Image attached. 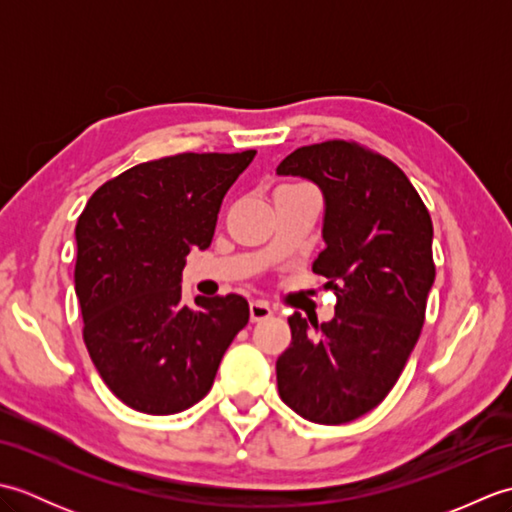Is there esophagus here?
Instances as JSON below:
<instances>
[{
    "instance_id": "esophagus-1",
    "label": "esophagus",
    "mask_w": 512,
    "mask_h": 512,
    "mask_svg": "<svg viewBox=\"0 0 512 512\" xmlns=\"http://www.w3.org/2000/svg\"><path fill=\"white\" fill-rule=\"evenodd\" d=\"M270 314H273V308L268 306L266 301H262V299H257V301H250V321H264V319H268Z\"/></svg>"
}]
</instances>
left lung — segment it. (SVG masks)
I'll use <instances>...</instances> for the list:
<instances>
[{
  "label": "left lung",
  "instance_id": "8db88e82",
  "mask_svg": "<svg viewBox=\"0 0 512 512\" xmlns=\"http://www.w3.org/2000/svg\"><path fill=\"white\" fill-rule=\"evenodd\" d=\"M277 173L323 193L325 248L312 270L336 295L332 321L288 319L279 396L310 422H352L383 402L418 343L436 279L431 215L400 167L347 140L299 147Z\"/></svg>",
  "mask_w": 512,
  "mask_h": 512
}]
</instances>
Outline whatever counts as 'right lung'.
Wrapping results in <instances>:
<instances>
[{
	"mask_svg": "<svg viewBox=\"0 0 512 512\" xmlns=\"http://www.w3.org/2000/svg\"><path fill=\"white\" fill-rule=\"evenodd\" d=\"M257 151L143 162L92 193L76 222L83 341L127 407L169 416L202 400L250 317L239 295L182 301L191 248H209L226 191Z\"/></svg>",
	"mask_w": 512,
	"mask_h": 512,
	"instance_id": "1",
	"label": "right lung"
}]
</instances>
